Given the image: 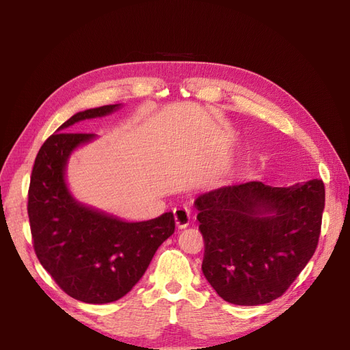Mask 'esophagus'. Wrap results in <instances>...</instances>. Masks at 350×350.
Returning <instances> with one entry per match:
<instances>
[{
    "label": "esophagus",
    "instance_id": "esophagus-1",
    "mask_svg": "<svg viewBox=\"0 0 350 350\" xmlns=\"http://www.w3.org/2000/svg\"><path fill=\"white\" fill-rule=\"evenodd\" d=\"M175 224L179 229H184L189 225V210L187 207H176L174 210Z\"/></svg>",
    "mask_w": 350,
    "mask_h": 350
}]
</instances>
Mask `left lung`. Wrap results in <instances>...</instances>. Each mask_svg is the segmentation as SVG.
I'll use <instances>...</instances> for the list:
<instances>
[{
	"instance_id": "1",
	"label": "left lung",
	"mask_w": 350,
	"mask_h": 350,
	"mask_svg": "<svg viewBox=\"0 0 350 350\" xmlns=\"http://www.w3.org/2000/svg\"><path fill=\"white\" fill-rule=\"evenodd\" d=\"M324 201L321 179L292 187L250 181L198 196L201 269L220 298L248 306L280 298L319 245Z\"/></svg>"
}]
</instances>
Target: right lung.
Returning <instances> with one entry per match:
<instances>
[{
	"label": "right lung",
	"mask_w": 350,
	"mask_h": 350,
	"mask_svg": "<svg viewBox=\"0 0 350 350\" xmlns=\"http://www.w3.org/2000/svg\"><path fill=\"white\" fill-rule=\"evenodd\" d=\"M118 107L72 115L42 144L30 176L27 213L36 257L62 291L86 304H108L129 293L175 230L171 211L146 221H124L77 203L68 191V156L94 139L90 133H70V126Z\"/></svg>",
	"instance_id": "add662e5"
}]
</instances>
